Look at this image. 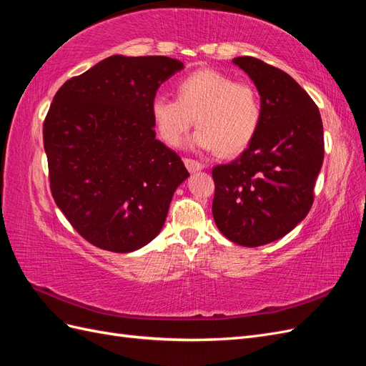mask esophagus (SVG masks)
Wrapping results in <instances>:
<instances>
[{
  "mask_svg": "<svg viewBox=\"0 0 366 366\" xmlns=\"http://www.w3.org/2000/svg\"><path fill=\"white\" fill-rule=\"evenodd\" d=\"M184 164H186V168L189 169L191 172L202 171V169L204 168V164H203V163L197 162V160H192V159H184Z\"/></svg>",
  "mask_w": 366,
  "mask_h": 366,
  "instance_id": "obj_1",
  "label": "esophagus"
}]
</instances>
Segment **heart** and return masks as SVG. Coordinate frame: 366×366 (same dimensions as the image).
<instances>
[{
    "mask_svg": "<svg viewBox=\"0 0 366 366\" xmlns=\"http://www.w3.org/2000/svg\"><path fill=\"white\" fill-rule=\"evenodd\" d=\"M151 116L160 139L180 147L187 131L197 129L194 145L238 156L257 137L262 122V102L257 88L217 70H198L177 84V99L156 96Z\"/></svg>",
    "mask_w": 366,
    "mask_h": 366,
    "instance_id": "heart-1",
    "label": "heart"
}]
</instances>
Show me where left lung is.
Returning a JSON list of instances; mask_svg holds the SVG:
<instances>
[{"label": "left lung", "instance_id": "8db88e82", "mask_svg": "<svg viewBox=\"0 0 366 366\" xmlns=\"http://www.w3.org/2000/svg\"><path fill=\"white\" fill-rule=\"evenodd\" d=\"M234 62L258 88L262 122L238 159L212 169V214L227 239L258 247L289 234L312 209L324 127L313 99L290 74L252 56Z\"/></svg>", "mask_w": 366, "mask_h": 366}]
</instances>
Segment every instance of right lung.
I'll list each match as a JSON object with an SVG mask.
<instances>
[{"mask_svg": "<svg viewBox=\"0 0 366 366\" xmlns=\"http://www.w3.org/2000/svg\"><path fill=\"white\" fill-rule=\"evenodd\" d=\"M183 64L114 54L65 82L44 120L50 191L90 244L128 253L162 230L174 191L189 177L156 139L151 102Z\"/></svg>", "mask_w": 366, "mask_h": 366, "instance_id": "right-lung-1", "label": "right lung"}]
</instances>
